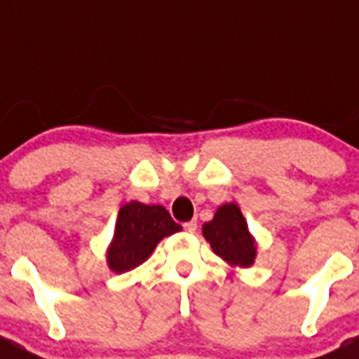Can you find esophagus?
I'll use <instances>...</instances> for the list:
<instances>
[{
  "instance_id": "1",
  "label": "esophagus",
  "mask_w": 359,
  "mask_h": 359,
  "mask_svg": "<svg viewBox=\"0 0 359 359\" xmlns=\"http://www.w3.org/2000/svg\"><path fill=\"white\" fill-rule=\"evenodd\" d=\"M183 228H185V231H189V233H194V231L198 230V221H189V223L183 224Z\"/></svg>"
}]
</instances>
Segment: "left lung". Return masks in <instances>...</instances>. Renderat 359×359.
<instances>
[{"label": "left lung", "instance_id": "8db88e82", "mask_svg": "<svg viewBox=\"0 0 359 359\" xmlns=\"http://www.w3.org/2000/svg\"><path fill=\"white\" fill-rule=\"evenodd\" d=\"M203 236L210 243L215 255L231 266L250 268L255 262L257 246L236 203L219 207L214 219L203 224Z\"/></svg>", "mask_w": 359, "mask_h": 359}]
</instances>
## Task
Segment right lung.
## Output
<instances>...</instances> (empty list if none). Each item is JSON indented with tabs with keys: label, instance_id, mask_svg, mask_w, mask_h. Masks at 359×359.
Returning a JSON list of instances; mask_svg holds the SVG:
<instances>
[{
	"label": "right lung",
	"instance_id": "right-lung-1",
	"mask_svg": "<svg viewBox=\"0 0 359 359\" xmlns=\"http://www.w3.org/2000/svg\"><path fill=\"white\" fill-rule=\"evenodd\" d=\"M180 230L182 226L161 205L126 203L118 210L115 236L107 248V266L115 273L135 269L147 261L163 237Z\"/></svg>",
	"mask_w": 359,
	"mask_h": 359
}]
</instances>
